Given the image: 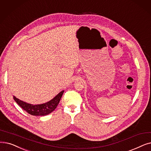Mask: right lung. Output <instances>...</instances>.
Returning a JSON list of instances; mask_svg holds the SVG:
<instances>
[{
	"mask_svg": "<svg viewBox=\"0 0 151 151\" xmlns=\"http://www.w3.org/2000/svg\"><path fill=\"white\" fill-rule=\"evenodd\" d=\"M63 92L64 91H61L49 102L40 105H32L26 103L19 100L15 96H14V99L19 106L28 114L36 116H44L49 114L55 109L60 101Z\"/></svg>",
	"mask_w": 151,
	"mask_h": 151,
	"instance_id": "1",
	"label": "right lung"
}]
</instances>
